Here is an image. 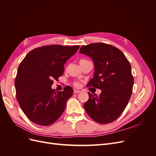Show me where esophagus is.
Here are the masks:
<instances>
[{
	"instance_id": "obj_1",
	"label": "esophagus",
	"mask_w": 156,
	"mask_h": 156,
	"mask_svg": "<svg viewBox=\"0 0 156 156\" xmlns=\"http://www.w3.org/2000/svg\"><path fill=\"white\" fill-rule=\"evenodd\" d=\"M74 93L75 94H77V93H79L80 92H81V91H80V90H74Z\"/></svg>"
}]
</instances>
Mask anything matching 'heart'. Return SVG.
Here are the masks:
<instances>
[{
    "label": "heart",
    "instance_id": "1",
    "mask_svg": "<svg viewBox=\"0 0 156 156\" xmlns=\"http://www.w3.org/2000/svg\"><path fill=\"white\" fill-rule=\"evenodd\" d=\"M84 60H85V59H81V60H79V63L81 62L82 61H84ZM74 85H75V87H79V86H80V83H79V81H76V82H75V83H74Z\"/></svg>",
    "mask_w": 156,
    "mask_h": 156
}]
</instances>
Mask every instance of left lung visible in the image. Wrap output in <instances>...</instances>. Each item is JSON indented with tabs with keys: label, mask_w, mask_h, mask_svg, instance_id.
I'll return each mask as SVG.
<instances>
[{
	"label": "left lung",
	"mask_w": 156,
	"mask_h": 156,
	"mask_svg": "<svg viewBox=\"0 0 156 156\" xmlns=\"http://www.w3.org/2000/svg\"><path fill=\"white\" fill-rule=\"evenodd\" d=\"M79 53L90 56L95 66L94 77L87 87L101 90L100 96L88 92L84 109L99 124L114 122L124 111L133 91L134 79L129 62L120 49L104 43L82 46Z\"/></svg>",
	"instance_id": "left-lung-1"
}]
</instances>
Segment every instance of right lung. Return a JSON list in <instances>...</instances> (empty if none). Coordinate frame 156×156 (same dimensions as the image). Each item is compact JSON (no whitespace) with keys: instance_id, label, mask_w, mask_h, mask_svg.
I'll return each mask as SVG.
<instances>
[{"instance_id":"1","label":"right lung","mask_w":156,"mask_h":156,"mask_svg":"<svg viewBox=\"0 0 156 156\" xmlns=\"http://www.w3.org/2000/svg\"><path fill=\"white\" fill-rule=\"evenodd\" d=\"M79 48V45L41 46L30 51L19 66L15 80L16 98L32 122L49 126L63 113L73 90L68 86L57 92L51 85L62 75L64 64Z\"/></svg>"}]
</instances>
